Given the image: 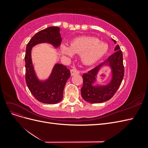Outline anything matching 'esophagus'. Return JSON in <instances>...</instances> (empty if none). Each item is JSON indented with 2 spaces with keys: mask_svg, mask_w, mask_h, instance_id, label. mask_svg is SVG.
<instances>
[{
  "mask_svg": "<svg viewBox=\"0 0 148 148\" xmlns=\"http://www.w3.org/2000/svg\"><path fill=\"white\" fill-rule=\"evenodd\" d=\"M70 72H71V76H73L75 75H78V74L79 73V71L78 70L75 69H71V71H70Z\"/></svg>",
  "mask_w": 148,
  "mask_h": 148,
  "instance_id": "esophagus-1",
  "label": "esophagus"
}]
</instances>
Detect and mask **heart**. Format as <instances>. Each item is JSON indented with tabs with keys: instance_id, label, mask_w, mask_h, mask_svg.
<instances>
[{
	"instance_id": "obj_1",
	"label": "heart",
	"mask_w": 148,
	"mask_h": 148,
	"mask_svg": "<svg viewBox=\"0 0 148 148\" xmlns=\"http://www.w3.org/2000/svg\"><path fill=\"white\" fill-rule=\"evenodd\" d=\"M108 44L92 37H82L75 39L70 46L62 44L60 51L68 58L73 57L75 53L81 54L84 64L92 65L99 61L108 51Z\"/></svg>"
}]
</instances>
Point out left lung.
<instances>
[{
    "label": "left lung",
    "mask_w": 148,
    "mask_h": 148,
    "mask_svg": "<svg viewBox=\"0 0 148 148\" xmlns=\"http://www.w3.org/2000/svg\"><path fill=\"white\" fill-rule=\"evenodd\" d=\"M116 46L115 51L102 64L83 75V84L81 89L82 96L88 102L102 103L110 99L118 90L124 76L123 54L119 44L113 39ZM104 66H109L111 69V79L105 85H95L99 70Z\"/></svg>",
    "instance_id": "8db88e82"
}]
</instances>
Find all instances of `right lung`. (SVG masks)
Returning <instances> with one entry per match:
<instances>
[{
    "mask_svg": "<svg viewBox=\"0 0 148 148\" xmlns=\"http://www.w3.org/2000/svg\"><path fill=\"white\" fill-rule=\"evenodd\" d=\"M60 30L57 26H51L39 31L30 39L26 48V84L36 99L45 104H55L61 101L65 85L70 77V71L66 66L56 64L48 78L39 79L36 74L31 59V50L34 46L41 43L50 44L56 49L59 47L62 42Z\"/></svg>",
    "mask_w": 148,
    "mask_h": 148,
    "instance_id": "obj_1",
    "label": "right lung"
}]
</instances>
